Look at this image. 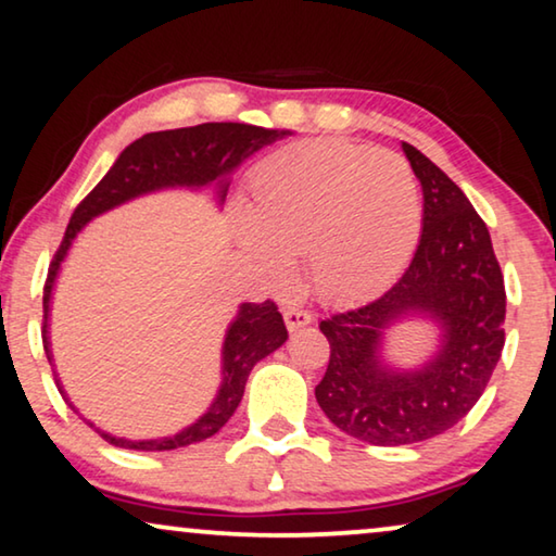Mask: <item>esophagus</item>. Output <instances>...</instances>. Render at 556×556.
<instances>
[{"mask_svg": "<svg viewBox=\"0 0 556 556\" xmlns=\"http://www.w3.org/2000/svg\"><path fill=\"white\" fill-rule=\"evenodd\" d=\"M312 321H314V314L306 309H300V306H287L285 309V325L289 331L302 329L306 325H312Z\"/></svg>", "mask_w": 556, "mask_h": 556, "instance_id": "esophagus-1", "label": "esophagus"}]
</instances>
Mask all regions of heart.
<instances>
[{"label": "heart", "mask_w": 556, "mask_h": 556, "mask_svg": "<svg viewBox=\"0 0 556 556\" xmlns=\"http://www.w3.org/2000/svg\"><path fill=\"white\" fill-rule=\"evenodd\" d=\"M231 227L264 281L287 287L294 256H306L314 292L352 302L407 269L421 235V194L402 156L306 139L254 164Z\"/></svg>", "instance_id": "1"}]
</instances>
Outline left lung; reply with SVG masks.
Returning <instances> with one entry per match:
<instances>
[{
    "label": "left lung",
    "instance_id": "left-lung-1",
    "mask_svg": "<svg viewBox=\"0 0 556 556\" xmlns=\"http://www.w3.org/2000/svg\"><path fill=\"white\" fill-rule=\"evenodd\" d=\"M425 194L421 237L402 279L379 300L319 325L331 354L314 389L334 427L359 442L400 446L452 429L475 407L504 346L507 294L490 229L467 194L402 142ZM419 318L438 329L435 350L404 368L386 357V334Z\"/></svg>",
    "mask_w": 556,
    "mask_h": 556
}]
</instances>
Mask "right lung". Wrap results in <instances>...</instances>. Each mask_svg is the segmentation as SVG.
Listing matches in <instances>:
<instances>
[{"mask_svg":"<svg viewBox=\"0 0 556 556\" xmlns=\"http://www.w3.org/2000/svg\"><path fill=\"white\" fill-rule=\"evenodd\" d=\"M287 135H292V131L264 129L254 127V124L239 122H206L185 129L152 131V135H144L142 139H137V142H131L124 149L110 172L104 174V179L74 210L70 227L64 231L60 252L54 254L52 267H49L45 285V331H41V339H45V352L52 369L54 354L52 339H49V317L52 314L49 312H52L56 277H60L62 264L79 231L92 219L117 210V206L131 202V199L167 192V189L202 192V189L212 187L214 199L222 206L225 204L231 174H235L239 164L250 160L262 147L277 142V139H285ZM285 342L287 327L275 302L267 300L262 304H239L235 319L229 321L225 331V342H222V382L217 394H214L212 404L204 409L202 417H197L192 425H187L185 429H179V432L169 437L127 439L104 432V429H99L94 421H89L85 414H79V409L74 407L70 394L64 392V384L60 375H56V369L54 379L64 402L110 444L135 452H169L179 450V446L204 442V439L217 434L227 425L231 414L237 412L239 402H242L247 379H250L254 364L269 357Z\"/></svg>","mask_w":556,"mask_h":556,"instance_id":"obj_1","label":"right lung"}]
</instances>
